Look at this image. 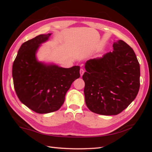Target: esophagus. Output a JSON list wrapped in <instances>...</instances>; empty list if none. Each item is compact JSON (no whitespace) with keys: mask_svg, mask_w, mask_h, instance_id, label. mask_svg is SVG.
Listing matches in <instances>:
<instances>
[{"mask_svg":"<svg viewBox=\"0 0 152 152\" xmlns=\"http://www.w3.org/2000/svg\"><path fill=\"white\" fill-rule=\"evenodd\" d=\"M84 73V69H83V68H80V76L83 75Z\"/></svg>","mask_w":152,"mask_h":152,"instance_id":"esophagus-1","label":"esophagus"}]
</instances>
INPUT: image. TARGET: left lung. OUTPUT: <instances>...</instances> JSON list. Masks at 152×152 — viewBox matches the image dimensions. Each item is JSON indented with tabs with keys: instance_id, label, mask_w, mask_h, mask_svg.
<instances>
[{
	"instance_id": "left-lung-1",
	"label": "left lung",
	"mask_w": 152,
	"mask_h": 152,
	"mask_svg": "<svg viewBox=\"0 0 152 152\" xmlns=\"http://www.w3.org/2000/svg\"><path fill=\"white\" fill-rule=\"evenodd\" d=\"M113 48V52L87 61L82 76L87 107L103 115L122 112L136 98L140 86V66L134 50L122 40Z\"/></svg>"
}]
</instances>
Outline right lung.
Listing matches in <instances>:
<instances>
[{
	"instance_id": "1",
	"label": "right lung",
	"mask_w": 152,
	"mask_h": 152,
	"mask_svg": "<svg viewBox=\"0 0 152 152\" xmlns=\"http://www.w3.org/2000/svg\"><path fill=\"white\" fill-rule=\"evenodd\" d=\"M50 35H39L24 42L12 65L13 84L18 98L38 113L60 108L73 82L80 77L79 66L65 68L37 60V50Z\"/></svg>"
}]
</instances>
